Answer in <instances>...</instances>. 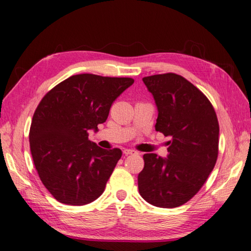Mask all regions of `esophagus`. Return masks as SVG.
<instances>
[{"instance_id": "esophagus-1", "label": "esophagus", "mask_w": 251, "mask_h": 251, "mask_svg": "<svg viewBox=\"0 0 251 251\" xmlns=\"http://www.w3.org/2000/svg\"><path fill=\"white\" fill-rule=\"evenodd\" d=\"M123 153H124L125 155H130V154L137 153V152L135 150H132V149H124V150H123Z\"/></svg>"}]
</instances>
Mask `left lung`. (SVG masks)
I'll return each mask as SVG.
<instances>
[{
	"mask_svg": "<svg viewBox=\"0 0 251 251\" xmlns=\"http://www.w3.org/2000/svg\"><path fill=\"white\" fill-rule=\"evenodd\" d=\"M142 80L158 106L155 130L172 140L166 159L144 154L139 194L155 207L176 208L198 193L217 163V113L208 98L177 74H159Z\"/></svg>",
	"mask_w": 251,
	"mask_h": 251,
	"instance_id": "1",
	"label": "left lung"
}]
</instances>
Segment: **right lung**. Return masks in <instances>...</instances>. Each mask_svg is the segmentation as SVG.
<instances>
[{
	"label": "right lung",
	"mask_w": 251,
	"mask_h": 251,
	"mask_svg": "<svg viewBox=\"0 0 251 251\" xmlns=\"http://www.w3.org/2000/svg\"><path fill=\"white\" fill-rule=\"evenodd\" d=\"M134 83L129 77L79 74L63 80L39 103L29 131L30 151L42 184L57 201L83 205L99 198L121 159L119 148L88 139L111 106Z\"/></svg>",
	"instance_id": "1"
}]
</instances>
